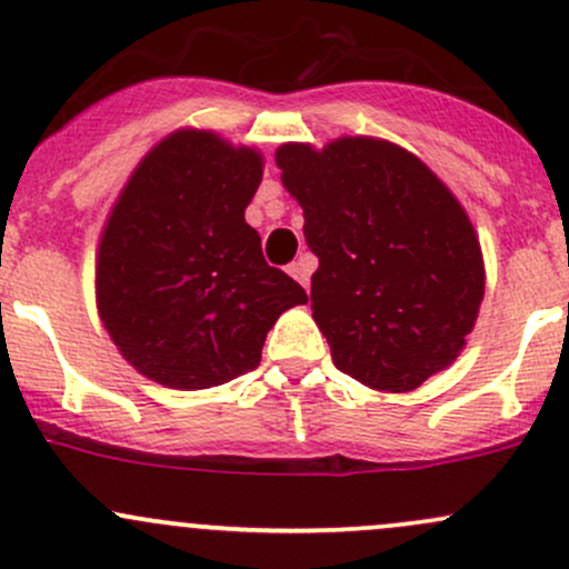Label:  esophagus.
<instances>
[{"label":"esophagus","mask_w":569,"mask_h":569,"mask_svg":"<svg viewBox=\"0 0 569 569\" xmlns=\"http://www.w3.org/2000/svg\"><path fill=\"white\" fill-rule=\"evenodd\" d=\"M310 272H313V261L305 259V256L289 264V274L297 280L299 286H302V289H308V286H310Z\"/></svg>","instance_id":"esophagus-1"}]
</instances>
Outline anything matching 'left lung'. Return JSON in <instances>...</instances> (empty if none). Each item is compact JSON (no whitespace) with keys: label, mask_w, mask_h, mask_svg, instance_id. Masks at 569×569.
I'll use <instances>...</instances> for the list:
<instances>
[{"label":"left lung","mask_w":569,"mask_h":569,"mask_svg":"<svg viewBox=\"0 0 569 569\" xmlns=\"http://www.w3.org/2000/svg\"><path fill=\"white\" fill-rule=\"evenodd\" d=\"M280 180L318 256L313 318L340 372L378 391L418 389L465 348L483 302L470 218L437 174L395 142H286Z\"/></svg>","instance_id":"1"}]
</instances>
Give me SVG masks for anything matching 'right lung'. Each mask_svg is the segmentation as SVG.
Segmentation results:
<instances>
[{
  "instance_id": "1",
  "label": "right lung",
  "mask_w": 569,
  "mask_h": 569,
  "mask_svg": "<svg viewBox=\"0 0 569 569\" xmlns=\"http://www.w3.org/2000/svg\"><path fill=\"white\" fill-rule=\"evenodd\" d=\"M261 156L213 132L180 129L123 186L97 253V308L140 376L180 391L229 383L259 367L302 286L261 253L246 208Z\"/></svg>"
}]
</instances>
